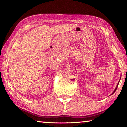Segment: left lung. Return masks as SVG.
Masks as SVG:
<instances>
[{
    "label": "left lung",
    "mask_w": 127,
    "mask_h": 127,
    "mask_svg": "<svg viewBox=\"0 0 127 127\" xmlns=\"http://www.w3.org/2000/svg\"><path fill=\"white\" fill-rule=\"evenodd\" d=\"M118 85H117V87H116V88H115V90H114V92H113V94H114V92H115V91H116V90H117V87H118Z\"/></svg>",
    "instance_id": "8db88e82"
}]
</instances>
